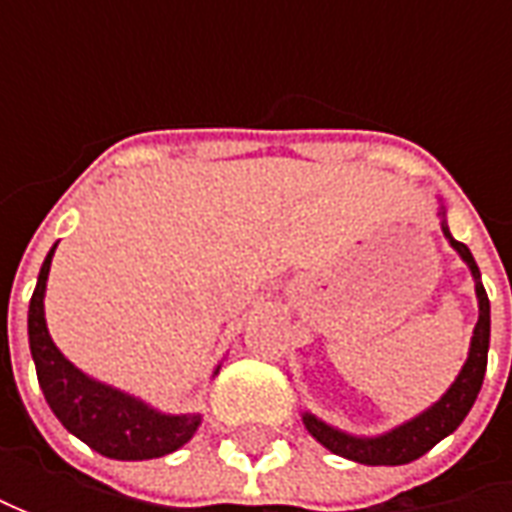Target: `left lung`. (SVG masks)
Masks as SVG:
<instances>
[{
  "label": "left lung",
  "mask_w": 512,
  "mask_h": 512,
  "mask_svg": "<svg viewBox=\"0 0 512 512\" xmlns=\"http://www.w3.org/2000/svg\"><path fill=\"white\" fill-rule=\"evenodd\" d=\"M444 236L450 239V245L459 250L473 279H476V296H479V322L473 330V342H470V356L464 362L459 379L450 384V390L444 393L439 402L433 404L430 410H424L422 416H416L413 422L402 424L384 436L376 439H356L339 433L333 427H327L325 422H319L316 416L305 413V427L310 430V436L316 442H322L336 456H344L350 462L359 464H410L416 462L419 456H424L427 450H433L436 444L442 442L444 436H450L459 424L464 422V416L470 413V407L476 402L479 390L484 382V370H487V347H490V299L484 293L482 282H479V267L473 253L467 250L464 242H456L447 230V222H442Z\"/></svg>",
  "instance_id": "obj_1"
}]
</instances>
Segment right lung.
<instances>
[{"label":"right lung","instance_id":"right-lung-1","mask_svg":"<svg viewBox=\"0 0 512 512\" xmlns=\"http://www.w3.org/2000/svg\"><path fill=\"white\" fill-rule=\"evenodd\" d=\"M53 250L56 247H50L48 259L39 270V282L30 296L28 310L30 353L50 410L76 439H82L108 459L139 462L179 450L196 433L199 416H165L108 384L93 382L82 370H76L53 344L42 302Z\"/></svg>","mask_w":512,"mask_h":512}]
</instances>
